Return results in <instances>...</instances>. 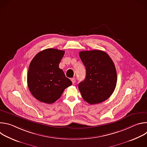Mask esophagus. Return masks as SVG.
<instances>
[{
    "instance_id": "obj_1",
    "label": "esophagus",
    "mask_w": 147,
    "mask_h": 147,
    "mask_svg": "<svg viewBox=\"0 0 147 147\" xmlns=\"http://www.w3.org/2000/svg\"><path fill=\"white\" fill-rule=\"evenodd\" d=\"M71 80L73 84H74V83H75V82H76V78H72L71 79Z\"/></svg>"
}]
</instances>
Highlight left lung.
I'll return each mask as SVG.
<instances>
[{"label":"left lung","mask_w":147,"mask_h":147,"mask_svg":"<svg viewBox=\"0 0 147 147\" xmlns=\"http://www.w3.org/2000/svg\"><path fill=\"white\" fill-rule=\"evenodd\" d=\"M79 55L86 69L85 80L78 84L82 98L91 105L106 100L116 86L113 61L106 52L100 50L81 51Z\"/></svg>","instance_id":"obj_1"}]
</instances>
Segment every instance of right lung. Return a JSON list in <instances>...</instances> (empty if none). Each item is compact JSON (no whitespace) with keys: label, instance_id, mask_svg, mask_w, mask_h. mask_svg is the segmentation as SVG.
Here are the masks:
<instances>
[{"label":"right lung","instance_id":"obj_1","mask_svg":"<svg viewBox=\"0 0 147 147\" xmlns=\"http://www.w3.org/2000/svg\"><path fill=\"white\" fill-rule=\"evenodd\" d=\"M64 51L49 48L38 53L28 69L27 84L31 94L38 100L52 103L72 84L59 64Z\"/></svg>","mask_w":147,"mask_h":147}]
</instances>
